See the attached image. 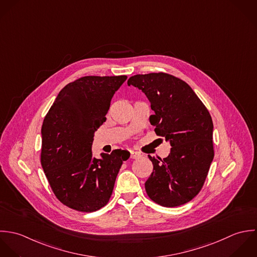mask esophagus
I'll return each instance as SVG.
<instances>
[{
    "label": "esophagus",
    "mask_w": 257,
    "mask_h": 257,
    "mask_svg": "<svg viewBox=\"0 0 257 257\" xmlns=\"http://www.w3.org/2000/svg\"><path fill=\"white\" fill-rule=\"evenodd\" d=\"M139 157H140L139 153L134 152V151H130V158H131V159H138Z\"/></svg>",
    "instance_id": "34e87169"
}]
</instances>
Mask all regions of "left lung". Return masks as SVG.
<instances>
[{
    "label": "left lung",
    "instance_id": "8db88e82",
    "mask_svg": "<svg viewBox=\"0 0 257 257\" xmlns=\"http://www.w3.org/2000/svg\"><path fill=\"white\" fill-rule=\"evenodd\" d=\"M127 83L146 94L155 112L150 123L172 146L163 160L149 156L154 168L146 193L158 205H184L202 190L214 156L210 114L191 86L174 75L137 74Z\"/></svg>",
    "mask_w": 257,
    "mask_h": 257
}]
</instances>
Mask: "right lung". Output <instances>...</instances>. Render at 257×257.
I'll return each instance as SVG.
<instances>
[{"mask_svg": "<svg viewBox=\"0 0 257 257\" xmlns=\"http://www.w3.org/2000/svg\"><path fill=\"white\" fill-rule=\"evenodd\" d=\"M126 79L80 77L59 91L45 117L41 163L57 200L72 209L90 212L106 205L130 156L117 149L96 159L91 151L94 132L106 121L110 101Z\"/></svg>", "mask_w": 257, "mask_h": 257, "instance_id": "right-lung-1", "label": "right lung"}]
</instances>
